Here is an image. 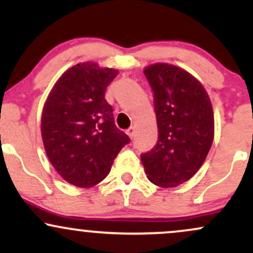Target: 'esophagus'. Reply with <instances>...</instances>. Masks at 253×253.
<instances>
[{
    "instance_id": "1",
    "label": "esophagus",
    "mask_w": 253,
    "mask_h": 253,
    "mask_svg": "<svg viewBox=\"0 0 253 253\" xmlns=\"http://www.w3.org/2000/svg\"><path fill=\"white\" fill-rule=\"evenodd\" d=\"M126 133H127V134H128V136H129L130 139L134 138V134H135V129H134V127H129V128L126 130Z\"/></svg>"
}]
</instances>
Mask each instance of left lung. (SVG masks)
I'll use <instances>...</instances> for the list:
<instances>
[{
	"label": "left lung",
	"instance_id": "1",
	"mask_svg": "<svg viewBox=\"0 0 253 253\" xmlns=\"http://www.w3.org/2000/svg\"><path fill=\"white\" fill-rule=\"evenodd\" d=\"M144 74L153 92L158 140L141 153V162L153 184L176 187L195 175L210 152L211 103L201 83L175 65L153 64Z\"/></svg>",
	"mask_w": 253,
	"mask_h": 253
}]
</instances>
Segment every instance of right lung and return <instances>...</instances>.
Returning <instances> with one entry per match:
<instances>
[{"label":"right lung","mask_w":253,"mask_h":253,"mask_svg":"<svg viewBox=\"0 0 253 253\" xmlns=\"http://www.w3.org/2000/svg\"><path fill=\"white\" fill-rule=\"evenodd\" d=\"M118 70L80 63L52 88L42 115L46 155L65 181L89 188L103 181L129 136L115 126L104 98Z\"/></svg>","instance_id":"right-lung-1"}]
</instances>
